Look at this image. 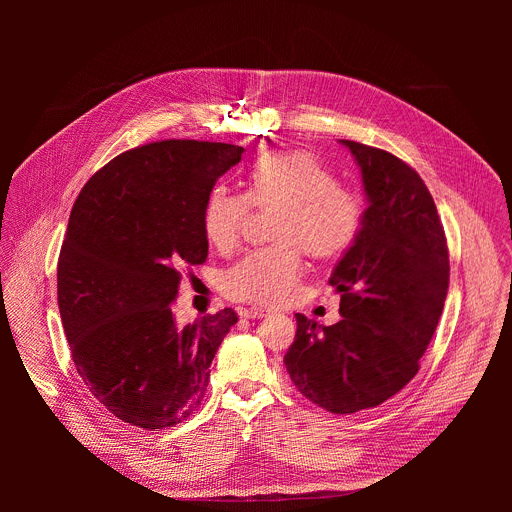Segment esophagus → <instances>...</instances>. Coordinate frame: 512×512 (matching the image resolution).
<instances>
[{"instance_id":"obj_1","label":"esophagus","mask_w":512,"mask_h":512,"mask_svg":"<svg viewBox=\"0 0 512 512\" xmlns=\"http://www.w3.org/2000/svg\"><path fill=\"white\" fill-rule=\"evenodd\" d=\"M273 312L267 310V308H247V310H241V316L243 318H249V320H257V318H267L271 316Z\"/></svg>"}]
</instances>
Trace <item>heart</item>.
<instances>
[{
	"label": "heart",
	"instance_id": "obj_1",
	"mask_svg": "<svg viewBox=\"0 0 512 512\" xmlns=\"http://www.w3.org/2000/svg\"><path fill=\"white\" fill-rule=\"evenodd\" d=\"M247 194L214 186L202 206V231L216 249H231L249 204L273 206L271 239L223 273L225 296L239 302L279 306L296 296L304 249L316 259L340 257L356 239L362 208L358 196L336 184L332 170L310 152L273 150L245 170Z\"/></svg>",
	"mask_w": 512,
	"mask_h": 512
}]
</instances>
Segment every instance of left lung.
Wrapping results in <instances>:
<instances>
[{
  "label": "left lung",
  "mask_w": 512,
  "mask_h": 512,
  "mask_svg": "<svg viewBox=\"0 0 512 512\" xmlns=\"http://www.w3.org/2000/svg\"><path fill=\"white\" fill-rule=\"evenodd\" d=\"M360 168L367 210L328 283L342 320L296 314L283 362L298 387L330 413L371 409L419 371L450 285V257L435 202L419 174L393 154L340 139Z\"/></svg>",
  "instance_id": "obj_1"
}]
</instances>
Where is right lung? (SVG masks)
<instances>
[{"instance_id": "add662e5", "label": "right lung", "mask_w": 512, "mask_h": 512, "mask_svg": "<svg viewBox=\"0 0 512 512\" xmlns=\"http://www.w3.org/2000/svg\"><path fill=\"white\" fill-rule=\"evenodd\" d=\"M231 143L168 139L101 168L72 206L58 257V310L75 367L117 419L160 431L204 399L233 308L178 326L182 271L208 255L202 206L241 162Z\"/></svg>"}]
</instances>
